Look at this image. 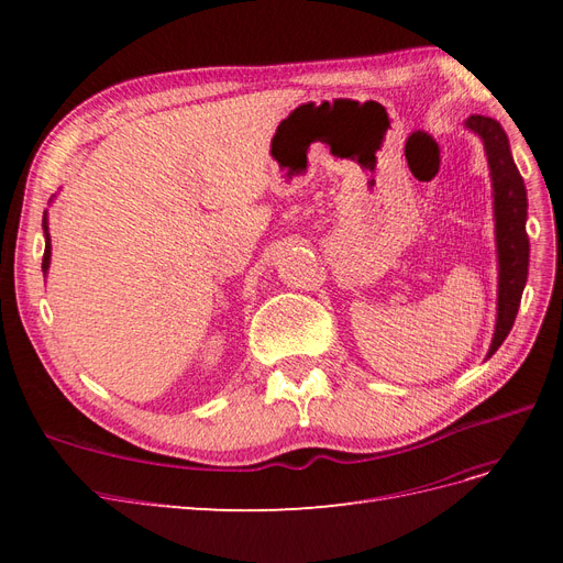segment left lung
<instances>
[{
	"mask_svg": "<svg viewBox=\"0 0 563 563\" xmlns=\"http://www.w3.org/2000/svg\"><path fill=\"white\" fill-rule=\"evenodd\" d=\"M465 126L484 141L493 183V218H496L498 246V319L488 356L512 331L521 294L528 277V234H526V185L509 152L503 126L490 117L472 114Z\"/></svg>",
	"mask_w": 563,
	"mask_h": 563,
	"instance_id": "left-lung-1",
	"label": "left lung"
}]
</instances>
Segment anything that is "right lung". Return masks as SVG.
<instances>
[{"instance_id":"obj_1","label":"right lung","mask_w":563,"mask_h":563,"mask_svg":"<svg viewBox=\"0 0 563 563\" xmlns=\"http://www.w3.org/2000/svg\"><path fill=\"white\" fill-rule=\"evenodd\" d=\"M42 228H44V240H46L44 258H42V269L46 272V269H48V263H51V236H48V223H46V213H44V220H42Z\"/></svg>"}]
</instances>
